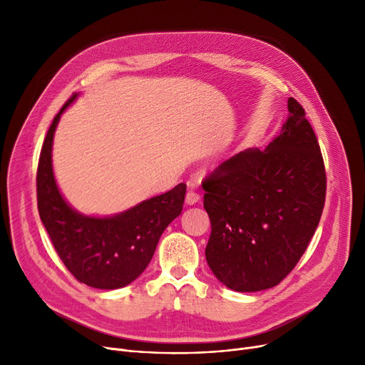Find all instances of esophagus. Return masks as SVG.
Masks as SVG:
<instances>
[{
  "mask_svg": "<svg viewBox=\"0 0 365 365\" xmlns=\"http://www.w3.org/2000/svg\"><path fill=\"white\" fill-rule=\"evenodd\" d=\"M201 200V195L197 192V190H187V194H186V204H189V205H192V204H197L198 201Z\"/></svg>",
  "mask_w": 365,
  "mask_h": 365,
  "instance_id": "34e87169",
  "label": "esophagus"
}]
</instances>
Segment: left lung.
I'll return each instance as SVG.
<instances>
[{"label": "left lung", "mask_w": 365, "mask_h": 365, "mask_svg": "<svg viewBox=\"0 0 365 365\" xmlns=\"http://www.w3.org/2000/svg\"><path fill=\"white\" fill-rule=\"evenodd\" d=\"M266 149H245L202 180L212 222L205 259L235 292L278 285L308 248L325 202L322 153L302 105Z\"/></svg>", "instance_id": "8db88e82"}]
</instances>
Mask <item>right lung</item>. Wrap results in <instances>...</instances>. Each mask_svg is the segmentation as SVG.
<instances>
[{
  "label": "right lung",
  "instance_id": "add662e5",
  "mask_svg": "<svg viewBox=\"0 0 365 365\" xmlns=\"http://www.w3.org/2000/svg\"><path fill=\"white\" fill-rule=\"evenodd\" d=\"M75 98L72 94L56 115L41 148L36 170L38 212L66 269L94 289L115 290L146 269L164 229L182 213L186 185L179 183L112 217L76 213L57 189L51 165L56 125Z\"/></svg>",
  "mask_w": 365,
  "mask_h": 365
}]
</instances>
